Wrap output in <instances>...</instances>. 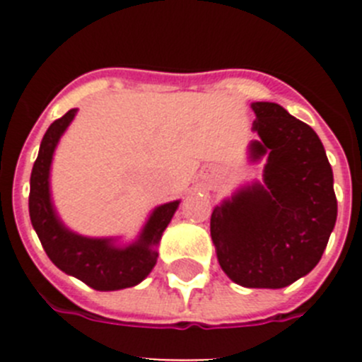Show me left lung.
Masks as SVG:
<instances>
[{
    "instance_id": "1",
    "label": "left lung",
    "mask_w": 362,
    "mask_h": 362,
    "mask_svg": "<svg viewBox=\"0 0 362 362\" xmlns=\"http://www.w3.org/2000/svg\"><path fill=\"white\" fill-rule=\"evenodd\" d=\"M257 139L250 159H264L263 183L239 188L214 209L217 261L245 288H284L321 261L337 219L334 174L312 127L281 105L252 103Z\"/></svg>"
}]
</instances>
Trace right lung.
Returning a JSON list of instances; mask_svg holds the SVG:
<instances>
[{
    "label": "right lung",
    "instance_id": "right-lung-1",
    "mask_svg": "<svg viewBox=\"0 0 362 362\" xmlns=\"http://www.w3.org/2000/svg\"><path fill=\"white\" fill-rule=\"evenodd\" d=\"M76 112L78 108H72L54 121L40 145V153L32 166L28 196L32 226L50 261L59 270L101 292L130 288L141 283L158 263L156 246L177 210L179 201L153 209L137 241L129 246H117L116 239L112 238H85L66 228L50 199V165L54 150L72 123Z\"/></svg>",
    "mask_w": 362,
    "mask_h": 362
}]
</instances>
